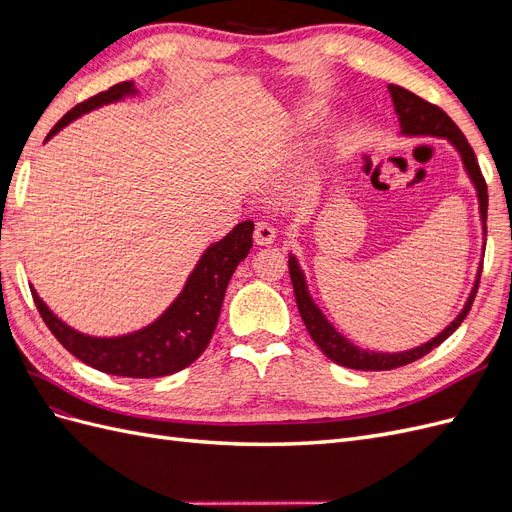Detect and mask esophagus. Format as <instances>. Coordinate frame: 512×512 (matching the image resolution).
I'll return each instance as SVG.
<instances>
[{
  "label": "esophagus",
  "mask_w": 512,
  "mask_h": 512,
  "mask_svg": "<svg viewBox=\"0 0 512 512\" xmlns=\"http://www.w3.org/2000/svg\"><path fill=\"white\" fill-rule=\"evenodd\" d=\"M277 237L275 228L269 224V222H258L256 228H254V241L258 245H271Z\"/></svg>",
  "instance_id": "obj_1"
}]
</instances>
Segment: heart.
I'll use <instances>...</instances> for the list:
<instances>
[{
	"instance_id": "b5f03b06",
	"label": "heart",
	"mask_w": 512,
	"mask_h": 512,
	"mask_svg": "<svg viewBox=\"0 0 512 512\" xmlns=\"http://www.w3.org/2000/svg\"><path fill=\"white\" fill-rule=\"evenodd\" d=\"M320 117H322V108L312 104V102H307L288 119V132L294 134V136L309 132L312 128H316V123L320 121Z\"/></svg>"
}]
</instances>
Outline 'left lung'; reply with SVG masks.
Returning a JSON list of instances; mask_svg holds the SVG:
<instances>
[{"label":"left lung","mask_w":512,"mask_h":512,"mask_svg":"<svg viewBox=\"0 0 512 512\" xmlns=\"http://www.w3.org/2000/svg\"><path fill=\"white\" fill-rule=\"evenodd\" d=\"M389 94L395 106V115L399 119V134L408 136V138H418V136H431V138H444V141L451 143L455 147V151L459 153L463 170H466L468 179L474 185L476 192V200H478V213H480V226H483V254H485V239H487V185L483 175H480V168L476 162V156L472 147L468 145L466 136L461 134V130L455 126V121L448 117L442 108L433 106L429 102H425L423 98H418L412 91L397 87V85H389ZM288 269H290V280H292V288H294V299H297V307L299 314L305 322V327L312 335V339L316 342V346L324 352V356L337 365L348 367V369H363V371H386V369H395L401 365H408L421 356L429 354L433 348H438L448 335H453L457 331L459 324L466 320L472 301L476 297L478 290V282H480V269H483V260H480L476 277L472 290L468 294L466 303H463L461 312L451 320V324L436 335L431 337L429 342L410 348V350H399V352H382V350H369V348H361L356 346L354 342L339 333L333 322L324 316L322 309L316 305L312 292L307 288V280H305V271L301 269L299 258L294 256L292 252L288 254Z\"/></svg>","instance_id":"obj_1"}]
</instances>
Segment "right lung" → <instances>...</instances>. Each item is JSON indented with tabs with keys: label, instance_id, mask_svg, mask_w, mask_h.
I'll return each instance as SVG.
<instances>
[{
	"label": "right lung",
	"instance_id": "1",
	"mask_svg": "<svg viewBox=\"0 0 512 512\" xmlns=\"http://www.w3.org/2000/svg\"><path fill=\"white\" fill-rule=\"evenodd\" d=\"M138 96L134 81L119 83L102 94L76 104L70 113L57 121L46 141L64 130L68 123L100 106L115 104ZM254 222L245 220L232 228L226 237L211 243L196 267L185 280L177 299L147 327L113 337H96L76 331L57 318L32 286L34 303L46 327L57 342L89 367L111 376L126 378H160L170 376L194 363L211 342L218 327L220 309L232 273L239 262L250 254Z\"/></svg>",
	"mask_w": 512,
	"mask_h": 512
}]
</instances>
